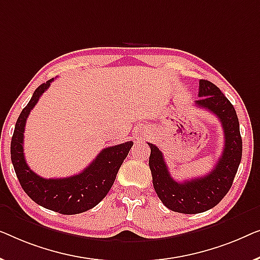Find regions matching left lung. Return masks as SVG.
I'll use <instances>...</instances> for the list:
<instances>
[{"label": "left lung", "mask_w": 260, "mask_h": 260, "mask_svg": "<svg viewBox=\"0 0 260 260\" xmlns=\"http://www.w3.org/2000/svg\"><path fill=\"white\" fill-rule=\"evenodd\" d=\"M198 95L200 99L194 102L196 106L213 113L224 129V149L210 173L191 180L175 181L161 151L148 142L151 147L148 164L156 194L171 211L185 214L202 213L221 202L233 184L243 152L238 116L229 99L207 80L199 81Z\"/></svg>", "instance_id": "obj_1"}]
</instances>
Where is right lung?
<instances>
[{
	"instance_id": "right-lung-1",
	"label": "right lung",
	"mask_w": 260,
	"mask_h": 260,
	"mask_svg": "<svg viewBox=\"0 0 260 260\" xmlns=\"http://www.w3.org/2000/svg\"><path fill=\"white\" fill-rule=\"evenodd\" d=\"M54 79L35 89L17 119L10 144V155L16 177L32 202L61 214H78L93 208L107 196L120 166L128 155L133 141L107 147L99 153L81 173L68 178L45 179L27 165L23 153V133L28 115Z\"/></svg>"
}]
</instances>
